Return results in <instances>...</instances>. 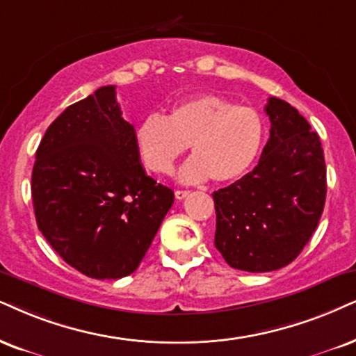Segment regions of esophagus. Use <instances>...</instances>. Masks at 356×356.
I'll list each match as a JSON object with an SVG mask.
<instances>
[{
    "instance_id": "obj_1",
    "label": "esophagus",
    "mask_w": 356,
    "mask_h": 356,
    "mask_svg": "<svg viewBox=\"0 0 356 356\" xmlns=\"http://www.w3.org/2000/svg\"><path fill=\"white\" fill-rule=\"evenodd\" d=\"M188 195H191V192L188 191H175V199L177 200H184Z\"/></svg>"
}]
</instances>
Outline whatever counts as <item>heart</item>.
<instances>
[{"label": "heart", "instance_id": "1", "mask_svg": "<svg viewBox=\"0 0 356 356\" xmlns=\"http://www.w3.org/2000/svg\"><path fill=\"white\" fill-rule=\"evenodd\" d=\"M264 139L259 113L217 95L177 103L168 116L151 113L134 129V143L147 170L168 174L191 146L193 157L179 170L184 182L207 177L235 182L253 168Z\"/></svg>", "mask_w": 356, "mask_h": 356}]
</instances>
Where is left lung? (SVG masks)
Segmentation results:
<instances>
[{
    "instance_id": "obj_1",
    "label": "left lung",
    "mask_w": 356,
    "mask_h": 356,
    "mask_svg": "<svg viewBox=\"0 0 356 356\" xmlns=\"http://www.w3.org/2000/svg\"><path fill=\"white\" fill-rule=\"evenodd\" d=\"M269 139L256 168L213 192L215 246L232 268L269 273L298 258L316 232L327 193L321 138L289 103L271 97Z\"/></svg>"
}]
</instances>
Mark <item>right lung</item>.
I'll list each match as a JSON object with an SVG mask.
<instances>
[{"mask_svg":"<svg viewBox=\"0 0 356 356\" xmlns=\"http://www.w3.org/2000/svg\"><path fill=\"white\" fill-rule=\"evenodd\" d=\"M31 193L49 245L95 279L136 271L174 204V192L141 165L115 85L65 108L49 126L35 152Z\"/></svg>","mask_w":356,"mask_h":356,"instance_id":"right-lung-1","label":"right lung"}]
</instances>
